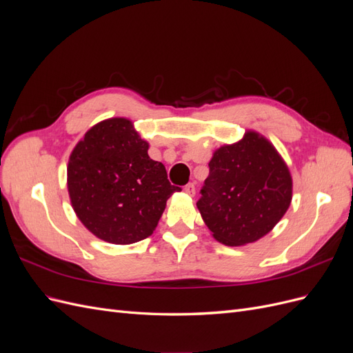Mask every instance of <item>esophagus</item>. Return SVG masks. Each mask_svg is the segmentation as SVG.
Listing matches in <instances>:
<instances>
[{
    "mask_svg": "<svg viewBox=\"0 0 353 353\" xmlns=\"http://www.w3.org/2000/svg\"><path fill=\"white\" fill-rule=\"evenodd\" d=\"M184 191H185V193H187L188 196H194V194H196V185H194V183L187 184V185L184 187Z\"/></svg>",
    "mask_w": 353,
    "mask_h": 353,
    "instance_id": "34e87169",
    "label": "esophagus"
}]
</instances>
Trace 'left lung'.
<instances>
[{"label":"left lung","mask_w":353,"mask_h":353,"mask_svg":"<svg viewBox=\"0 0 353 353\" xmlns=\"http://www.w3.org/2000/svg\"><path fill=\"white\" fill-rule=\"evenodd\" d=\"M197 201L212 236L244 245L266 236L292 203L290 170L276 148L256 131L213 153Z\"/></svg>","instance_id":"left-lung-1"}]
</instances>
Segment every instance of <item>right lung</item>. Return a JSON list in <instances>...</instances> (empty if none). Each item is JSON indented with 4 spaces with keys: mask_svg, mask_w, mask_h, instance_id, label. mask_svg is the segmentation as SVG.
I'll use <instances>...</instances> for the list:
<instances>
[{
    "mask_svg": "<svg viewBox=\"0 0 353 353\" xmlns=\"http://www.w3.org/2000/svg\"><path fill=\"white\" fill-rule=\"evenodd\" d=\"M148 143L125 117L94 125L74 145L68 165L72 208L85 228L112 244L152 236L179 187L163 163L148 156Z\"/></svg>",
    "mask_w": 353,
    "mask_h": 353,
    "instance_id": "1",
    "label": "right lung"
}]
</instances>
